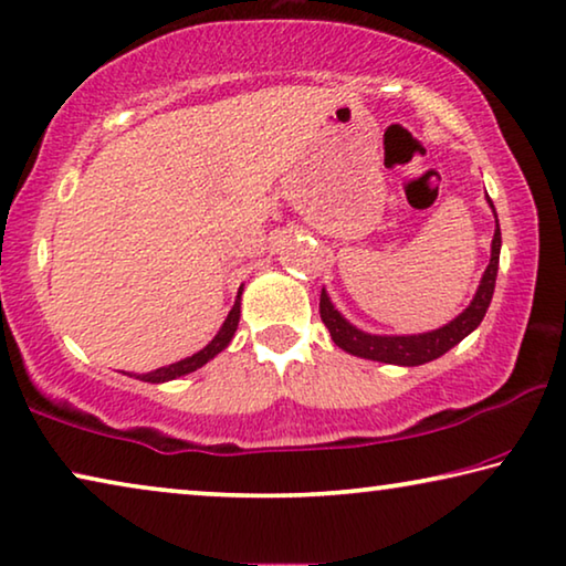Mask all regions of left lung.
<instances>
[{
    "label": "left lung",
    "mask_w": 566,
    "mask_h": 566,
    "mask_svg": "<svg viewBox=\"0 0 566 566\" xmlns=\"http://www.w3.org/2000/svg\"><path fill=\"white\" fill-rule=\"evenodd\" d=\"M493 206V202H491ZM499 259H501V226L495 218V233H493V251H491V264H488L483 282H480L475 300L470 302V307L462 312L460 317H454L450 325L440 327V331L424 333V335H368L360 333L358 327H353L340 312L331 305L325 290L319 294V317L327 331H331L333 343L337 348L358 358L368 360H381V364H396V366H421L427 360H434L444 356L447 350L454 348L462 337L470 335L475 327L483 323L488 305L493 300L495 290V276H499Z\"/></svg>",
    "instance_id": "obj_1"
}]
</instances>
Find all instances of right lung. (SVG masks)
<instances>
[{
	"label": "right lung",
	"instance_id": "add662e5",
	"mask_svg": "<svg viewBox=\"0 0 566 566\" xmlns=\"http://www.w3.org/2000/svg\"><path fill=\"white\" fill-rule=\"evenodd\" d=\"M239 300H241V292H239ZM239 300H235V305L229 312V317H226V323H223L221 331H218V335L206 345V348L198 350L196 356L182 358V360H177V364H172V366L157 368V370H151V374H142L137 378H142V381H149V384H163V381H172V378H177V376L192 374V370H198L200 366H206L210 358L218 356V353H221L226 345L231 343L235 327H239V317H241V302Z\"/></svg>",
	"mask_w": 566,
	"mask_h": 566
}]
</instances>
